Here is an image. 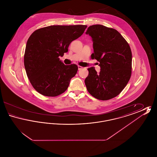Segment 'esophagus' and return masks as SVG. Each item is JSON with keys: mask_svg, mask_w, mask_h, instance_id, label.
I'll list each match as a JSON object with an SVG mask.
<instances>
[{"mask_svg": "<svg viewBox=\"0 0 157 157\" xmlns=\"http://www.w3.org/2000/svg\"><path fill=\"white\" fill-rule=\"evenodd\" d=\"M78 70H81V69H82V68H83L82 67H81V66H79V65H78Z\"/></svg>", "mask_w": 157, "mask_h": 157, "instance_id": "1", "label": "esophagus"}]
</instances>
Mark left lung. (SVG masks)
Wrapping results in <instances>:
<instances>
[{
	"label": "left lung",
	"mask_w": 157,
	"mask_h": 157,
	"mask_svg": "<svg viewBox=\"0 0 157 157\" xmlns=\"http://www.w3.org/2000/svg\"><path fill=\"white\" fill-rule=\"evenodd\" d=\"M93 41L92 59L99 62V74L90 67L85 80L90 94L106 101L118 96L126 86L132 72V52L127 40L115 29L101 25L90 26L86 32Z\"/></svg>",
	"instance_id": "8db88e82"
}]
</instances>
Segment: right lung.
<instances>
[{"label": "right lung", "mask_w": 157, "mask_h": 157, "mask_svg": "<svg viewBox=\"0 0 157 157\" xmlns=\"http://www.w3.org/2000/svg\"><path fill=\"white\" fill-rule=\"evenodd\" d=\"M86 25H53L34 31L24 55L26 72L33 88L46 97L65 92L76 74L75 64L65 65L60 60L70 44L83 33Z\"/></svg>", "instance_id": "right-lung-1"}]
</instances>
